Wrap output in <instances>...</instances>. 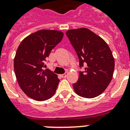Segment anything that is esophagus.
Wrapping results in <instances>:
<instances>
[{
  "instance_id": "1",
  "label": "esophagus",
  "mask_w": 130,
  "mask_h": 130,
  "mask_svg": "<svg viewBox=\"0 0 130 130\" xmlns=\"http://www.w3.org/2000/svg\"><path fill=\"white\" fill-rule=\"evenodd\" d=\"M67 75H68V73H64V74H62V75H61V77H63V78H65V77L67 76Z\"/></svg>"
}]
</instances>
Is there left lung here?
I'll return each instance as SVG.
<instances>
[{
    "mask_svg": "<svg viewBox=\"0 0 130 130\" xmlns=\"http://www.w3.org/2000/svg\"><path fill=\"white\" fill-rule=\"evenodd\" d=\"M66 34L77 53L79 67L85 66L73 84L74 91L84 98L98 96L113 78L115 60L111 49L102 38L85 27L69 29Z\"/></svg>",
    "mask_w": 130,
    "mask_h": 130,
    "instance_id": "1",
    "label": "left lung"
}]
</instances>
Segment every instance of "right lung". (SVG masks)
I'll return each instance as SVG.
<instances>
[{"label":"right lung","mask_w":130,"mask_h":130,"mask_svg":"<svg viewBox=\"0 0 130 130\" xmlns=\"http://www.w3.org/2000/svg\"><path fill=\"white\" fill-rule=\"evenodd\" d=\"M58 30L42 29L27 36L17 48L14 70L17 82L27 96L46 101L55 94L59 79L46 67L44 61L63 37Z\"/></svg>","instance_id":"1"}]
</instances>
